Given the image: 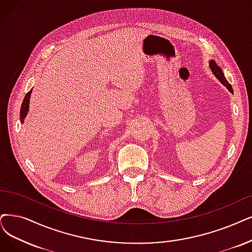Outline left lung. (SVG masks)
Here are the masks:
<instances>
[{
  "instance_id": "1",
  "label": "left lung",
  "mask_w": 252,
  "mask_h": 252,
  "mask_svg": "<svg viewBox=\"0 0 252 252\" xmlns=\"http://www.w3.org/2000/svg\"><path fill=\"white\" fill-rule=\"evenodd\" d=\"M209 67L211 69V71L213 72V74L216 76V78L219 80V82L222 84L224 87H226V89L230 93H234L233 91V88H231L230 84L227 82L223 72H222V69H221L219 66L216 65V63L214 61H210L209 62Z\"/></svg>"
}]
</instances>
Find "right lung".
Listing matches in <instances>:
<instances>
[{
	"label": "right lung",
	"instance_id": "right-lung-1",
	"mask_svg": "<svg viewBox=\"0 0 252 252\" xmlns=\"http://www.w3.org/2000/svg\"><path fill=\"white\" fill-rule=\"evenodd\" d=\"M32 90L31 89L30 91L27 93V95L25 96L24 98V101H23V104H22V108H21V123L23 124L24 121L28 115V112H29V107H30V98H31V94H32Z\"/></svg>",
	"mask_w": 252,
	"mask_h": 252
}]
</instances>
